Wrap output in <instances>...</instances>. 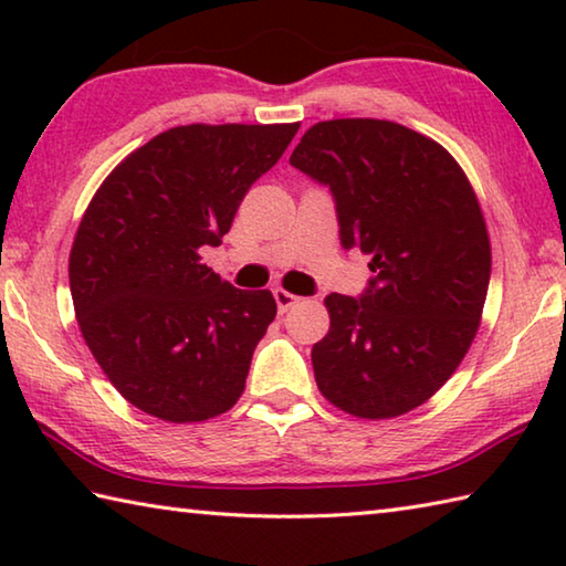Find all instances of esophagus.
Here are the masks:
<instances>
[{
    "label": "esophagus",
    "instance_id": "34e87169",
    "mask_svg": "<svg viewBox=\"0 0 566 566\" xmlns=\"http://www.w3.org/2000/svg\"><path fill=\"white\" fill-rule=\"evenodd\" d=\"M274 300H276V310L284 314L286 310H292V306L300 302V296L292 294V292H286V290H274Z\"/></svg>",
    "mask_w": 566,
    "mask_h": 566
}]
</instances>
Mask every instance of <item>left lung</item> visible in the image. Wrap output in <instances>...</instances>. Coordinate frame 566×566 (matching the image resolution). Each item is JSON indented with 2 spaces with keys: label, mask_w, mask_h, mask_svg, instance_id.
<instances>
[{
  "label": "left lung",
  "mask_w": 566,
  "mask_h": 566,
  "mask_svg": "<svg viewBox=\"0 0 566 566\" xmlns=\"http://www.w3.org/2000/svg\"><path fill=\"white\" fill-rule=\"evenodd\" d=\"M290 165L329 187L342 247L375 272L357 300H324L317 387L354 417L407 415L454 375L482 319L492 249L474 189L442 145L387 119L314 124Z\"/></svg>",
  "instance_id": "8db88e82"
}]
</instances>
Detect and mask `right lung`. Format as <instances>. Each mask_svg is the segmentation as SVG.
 Here are the masks:
<instances>
[{"mask_svg": "<svg viewBox=\"0 0 566 566\" xmlns=\"http://www.w3.org/2000/svg\"><path fill=\"white\" fill-rule=\"evenodd\" d=\"M300 124H187L114 167L76 229L70 290L82 337L119 395L175 424L242 397L276 317L270 290L242 292L202 264L249 187Z\"/></svg>", "mask_w": 566, "mask_h": 566, "instance_id": "add662e5", "label": "right lung"}]
</instances>
